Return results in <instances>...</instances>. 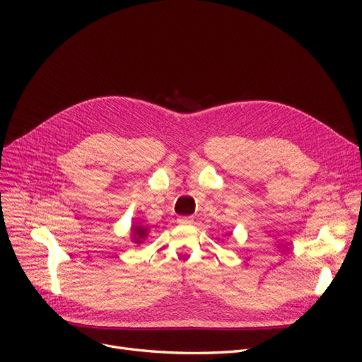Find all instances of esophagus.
<instances>
[{"mask_svg":"<svg viewBox=\"0 0 362 362\" xmlns=\"http://www.w3.org/2000/svg\"><path fill=\"white\" fill-rule=\"evenodd\" d=\"M177 221H179L180 224H191V223H192V217H179Z\"/></svg>","mask_w":362,"mask_h":362,"instance_id":"obj_1","label":"esophagus"}]
</instances>
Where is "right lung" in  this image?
<instances>
[{"mask_svg": "<svg viewBox=\"0 0 362 362\" xmlns=\"http://www.w3.org/2000/svg\"><path fill=\"white\" fill-rule=\"evenodd\" d=\"M148 235L146 227L144 226H133L132 227V239L135 240V243H141Z\"/></svg>", "mask_w": 362, "mask_h": 362, "instance_id": "obj_1", "label": "right lung"}]
</instances>
